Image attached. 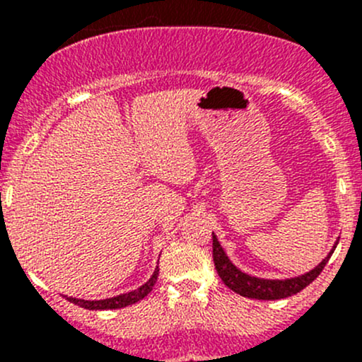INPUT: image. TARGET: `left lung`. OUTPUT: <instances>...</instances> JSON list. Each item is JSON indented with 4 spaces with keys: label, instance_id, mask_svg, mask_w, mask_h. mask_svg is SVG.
<instances>
[{
    "label": "left lung",
    "instance_id": "obj_1",
    "mask_svg": "<svg viewBox=\"0 0 362 362\" xmlns=\"http://www.w3.org/2000/svg\"><path fill=\"white\" fill-rule=\"evenodd\" d=\"M214 236V262L215 269H217L218 276H221L222 282L229 287L231 291H235L236 294L245 296V298L252 299H264V301H273V299H282L289 298V296L298 294L299 291H303L305 287H308L317 276L320 275V272L324 269L326 262L329 261L331 254L317 266L315 269L308 272L306 275L296 276V279L289 280H262L255 279V276L245 275V273L240 272L235 264L228 259V255L222 250L221 243L217 242V236Z\"/></svg>",
    "mask_w": 362,
    "mask_h": 362
}]
</instances>
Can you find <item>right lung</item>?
<instances>
[{
  "label": "right lung",
  "mask_w": 362,
  "mask_h": 362,
  "mask_svg": "<svg viewBox=\"0 0 362 362\" xmlns=\"http://www.w3.org/2000/svg\"><path fill=\"white\" fill-rule=\"evenodd\" d=\"M158 275H159V268H156L154 275L151 276V280H148L145 286H141L140 289L133 291V293L120 294V296H115V298H110V299H101V301H83V299H75V298H68V301H71L73 305H78V306H82V308H87V310L124 308V306L138 303L140 299H144L145 296L151 293L152 287H154V284H156V280H158Z\"/></svg>",
  "instance_id": "1"
}]
</instances>
